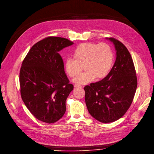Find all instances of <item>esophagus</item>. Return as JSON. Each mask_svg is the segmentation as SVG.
<instances>
[{"label": "esophagus", "mask_w": 154, "mask_h": 154, "mask_svg": "<svg viewBox=\"0 0 154 154\" xmlns=\"http://www.w3.org/2000/svg\"><path fill=\"white\" fill-rule=\"evenodd\" d=\"M74 87H75V88H82V85H78V84H75V85H74Z\"/></svg>", "instance_id": "34e87169"}]
</instances>
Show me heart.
<instances>
[{"label":"heart","mask_w":154,"mask_h":154,"mask_svg":"<svg viewBox=\"0 0 154 154\" xmlns=\"http://www.w3.org/2000/svg\"><path fill=\"white\" fill-rule=\"evenodd\" d=\"M73 58L65 60V69L70 77L78 75L74 79L78 84L92 82L96 77L101 79L110 72L115 62V53L111 46L105 43H83L79 45L73 51Z\"/></svg>","instance_id":"b5f03b06"}]
</instances>
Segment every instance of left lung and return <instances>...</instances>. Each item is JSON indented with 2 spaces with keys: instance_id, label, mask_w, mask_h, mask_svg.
Instances as JSON below:
<instances>
[{
  "instance_id": "left-lung-1",
  "label": "left lung",
  "mask_w": 154,
  "mask_h": 154,
  "mask_svg": "<svg viewBox=\"0 0 154 154\" xmlns=\"http://www.w3.org/2000/svg\"><path fill=\"white\" fill-rule=\"evenodd\" d=\"M109 39L114 43L116 51L114 65L102 81L84 88L85 103L90 115L104 123L115 122L125 114L137 88L136 70L130 52L119 40L113 38Z\"/></svg>"
}]
</instances>
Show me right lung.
Returning <instances> with one entry per match:
<instances>
[{
    "instance_id": "right-lung-1",
    "label": "right lung",
    "mask_w": 154,
    "mask_h": 154,
    "mask_svg": "<svg viewBox=\"0 0 154 154\" xmlns=\"http://www.w3.org/2000/svg\"><path fill=\"white\" fill-rule=\"evenodd\" d=\"M73 43L64 38L46 37L33 45L23 60L19 72L21 98L39 121L53 123L65 114L73 85L58 52Z\"/></svg>"
}]
</instances>
